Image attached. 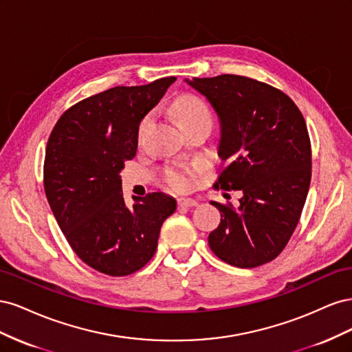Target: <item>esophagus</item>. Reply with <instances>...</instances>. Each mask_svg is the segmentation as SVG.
Listing matches in <instances>:
<instances>
[{
	"label": "esophagus",
	"instance_id": "obj_1",
	"mask_svg": "<svg viewBox=\"0 0 352 352\" xmlns=\"http://www.w3.org/2000/svg\"><path fill=\"white\" fill-rule=\"evenodd\" d=\"M198 201L194 198H179L177 199V207L179 208H189V207H197Z\"/></svg>",
	"mask_w": 352,
	"mask_h": 352
}]
</instances>
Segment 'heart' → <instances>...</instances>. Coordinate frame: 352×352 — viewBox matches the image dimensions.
<instances>
[{"label": "heart", "instance_id": "1", "mask_svg": "<svg viewBox=\"0 0 352 352\" xmlns=\"http://www.w3.org/2000/svg\"><path fill=\"white\" fill-rule=\"evenodd\" d=\"M172 111L175 119L179 124L195 120H210V111L207 104L202 101L197 95L192 94H182L175 100L172 105ZM150 117H145L141 123V132L146 126ZM194 170L182 167V168H172L166 173L167 184L176 190H186L192 185Z\"/></svg>", "mask_w": 352, "mask_h": 352}]
</instances>
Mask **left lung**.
<instances>
[{"label":"left lung","mask_w":352,"mask_h":352,"mask_svg":"<svg viewBox=\"0 0 352 352\" xmlns=\"http://www.w3.org/2000/svg\"><path fill=\"white\" fill-rule=\"evenodd\" d=\"M185 82L204 95L220 122L217 153L226 166L214 188L242 192L238 208L211 201L221 219L208 245L230 265L258 267L283 251L301 217L311 180L305 120L286 94L251 78Z\"/></svg>","instance_id":"obj_1"}]
</instances>
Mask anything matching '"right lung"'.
Here are the masks:
<instances>
[{
  "mask_svg": "<svg viewBox=\"0 0 352 352\" xmlns=\"http://www.w3.org/2000/svg\"><path fill=\"white\" fill-rule=\"evenodd\" d=\"M175 80L92 95L63 114L50 135L44 188L52 214L78 257L104 274L142 269L176 210V199L163 192L133 197L127 207L120 177L136 154L140 123Z\"/></svg>",
  "mask_w": 352,
  "mask_h": 352,
  "instance_id": "add662e5",
  "label": "right lung"
}]
</instances>
